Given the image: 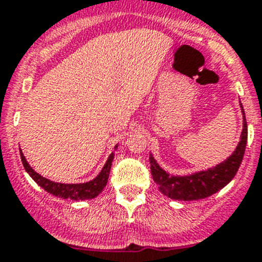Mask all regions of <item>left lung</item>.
<instances>
[{
    "label": "left lung",
    "instance_id": "left-lung-1",
    "mask_svg": "<svg viewBox=\"0 0 262 262\" xmlns=\"http://www.w3.org/2000/svg\"><path fill=\"white\" fill-rule=\"evenodd\" d=\"M241 108L242 114H243V129L241 134V141L230 157H228L220 164H216L212 168L186 176H173L161 168V166L157 163V161L150 154L149 161H150L151 176H153L154 183L158 185L159 190L164 195L171 199H176V201H196V199H203L212 195L233 180L245 156L248 136L247 122H246L245 111L242 104Z\"/></svg>",
    "mask_w": 262,
    "mask_h": 262
}]
</instances>
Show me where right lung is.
Masks as SVG:
<instances>
[{
	"label": "right lung",
	"instance_id": "right-lung-1",
	"mask_svg": "<svg viewBox=\"0 0 262 262\" xmlns=\"http://www.w3.org/2000/svg\"><path fill=\"white\" fill-rule=\"evenodd\" d=\"M116 145V149H117ZM20 158L23 162V166L26 168L27 172L29 173L32 179L38 184L41 188H43L45 190L49 191L50 194L55 196H59V198L63 199H73V201H84V199H92L98 196L99 194L103 191V189L105 188L106 183H108L109 172H111L112 162H113L114 153H112L109 156L108 161L104 164V167L101 168L100 173L96 176L94 180L87 181V183L82 184H61V183H54V181L49 180V179L43 178L39 173H37L36 171L29 166V163L27 162L26 157H24L23 151L20 150Z\"/></svg>",
	"mask_w": 262,
	"mask_h": 262
}]
</instances>
